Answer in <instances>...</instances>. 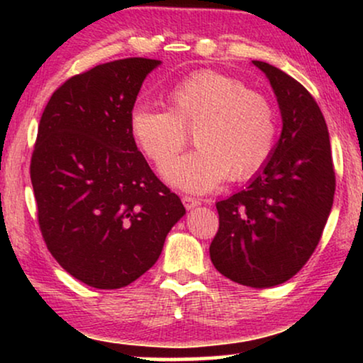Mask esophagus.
Here are the masks:
<instances>
[{
  "label": "esophagus",
  "mask_w": 363,
  "mask_h": 363,
  "mask_svg": "<svg viewBox=\"0 0 363 363\" xmlns=\"http://www.w3.org/2000/svg\"><path fill=\"white\" fill-rule=\"evenodd\" d=\"M182 201H183V205H185L186 210H193V208L200 205V200H196V198H191V196H183Z\"/></svg>",
  "instance_id": "34e87169"
}]
</instances>
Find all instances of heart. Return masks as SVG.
I'll return each instance as SVG.
<instances>
[{"label":"heart","mask_w":363,"mask_h":363,"mask_svg":"<svg viewBox=\"0 0 363 363\" xmlns=\"http://www.w3.org/2000/svg\"><path fill=\"white\" fill-rule=\"evenodd\" d=\"M167 108L135 106L128 118L130 135L157 168H165L186 142L185 127H195V150L167 168V180L191 193H206L228 177L245 180L271 157L276 113L262 94L216 71H200L168 91Z\"/></svg>","instance_id":"b5f03b06"}]
</instances>
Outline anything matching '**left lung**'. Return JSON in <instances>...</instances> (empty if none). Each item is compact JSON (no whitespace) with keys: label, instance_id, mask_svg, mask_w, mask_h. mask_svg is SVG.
<instances>
[{"label":"left lung","instance_id":"8db88e82","mask_svg":"<svg viewBox=\"0 0 363 363\" xmlns=\"http://www.w3.org/2000/svg\"><path fill=\"white\" fill-rule=\"evenodd\" d=\"M252 64L269 79L282 132L250 185L216 203L220 228L210 257L228 279L262 289L289 281L309 261L334 203L335 172L314 97L281 69Z\"/></svg>","mask_w":363,"mask_h":363}]
</instances>
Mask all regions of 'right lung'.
<instances>
[{"instance_id":"add662e5","label":"right lung","mask_w":363,"mask_h":363,"mask_svg":"<svg viewBox=\"0 0 363 363\" xmlns=\"http://www.w3.org/2000/svg\"><path fill=\"white\" fill-rule=\"evenodd\" d=\"M157 59L127 57L67 79L49 99L31 158L38 220L69 274L118 289L155 264L180 198L155 177L128 118Z\"/></svg>"}]
</instances>
